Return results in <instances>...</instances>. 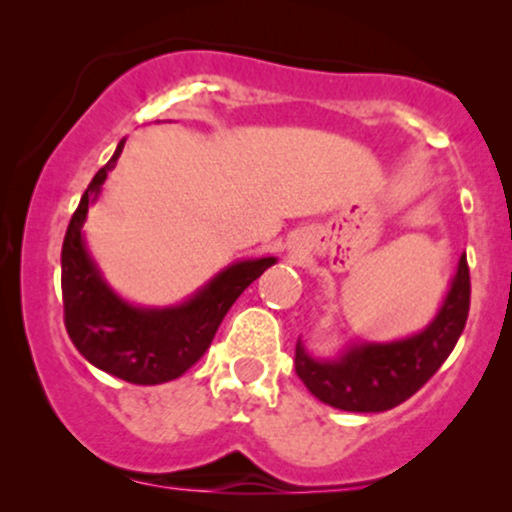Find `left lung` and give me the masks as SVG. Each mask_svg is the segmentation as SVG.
<instances>
[{
    "label": "left lung",
    "instance_id": "obj_1",
    "mask_svg": "<svg viewBox=\"0 0 512 512\" xmlns=\"http://www.w3.org/2000/svg\"><path fill=\"white\" fill-rule=\"evenodd\" d=\"M469 264L460 257L452 289L424 332L392 344H363L339 361H315L296 344V373L320 402L344 411H387L419 392L455 349L469 315Z\"/></svg>",
    "mask_w": 512,
    "mask_h": 512
}]
</instances>
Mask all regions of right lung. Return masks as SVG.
<instances>
[{"mask_svg":"<svg viewBox=\"0 0 512 512\" xmlns=\"http://www.w3.org/2000/svg\"><path fill=\"white\" fill-rule=\"evenodd\" d=\"M120 154L122 144L93 175L67 226L62 245L64 327L79 354L96 368L132 385H158L180 378L195 366L209 349L228 308L276 260L262 257L233 264L180 308L142 310L122 303L103 284L81 240L88 199L98 195Z\"/></svg>","mask_w":512,"mask_h":512,"instance_id":"add662e5","label":"right lung"}]
</instances>
